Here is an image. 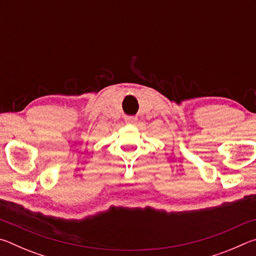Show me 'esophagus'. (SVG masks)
Instances as JSON below:
<instances>
[{
  "instance_id": "obj_1",
  "label": "esophagus",
  "mask_w": 256,
  "mask_h": 256,
  "mask_svg": "<svg viewBox=\"0 0 256 256\" xmlns=\"http://www.w3.org/2000/svg\"><path fill=\"white\" fill-rule=\"evenodd\" d=\"M136 120L138 118H134V116H126V118H125V122L128 124H136Z\"/></svg>"
}]
</instances>
